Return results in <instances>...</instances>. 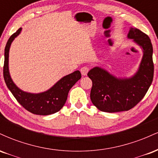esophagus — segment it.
<instances>
[{"label": "esophagus", "mask_w": 158, "mask_h": 158, "mask_svg": "<svg viewBox=\"0 0 158 158\" xmlns=\"http://www.w3.org/2000/svg\"><path fill=\"white\" fill-rule=\"evenodd\" d=\"M88 70H89V68H88V67H83V68H81V70H80L81 75L86 76L87 73H88Z\"/></svg>", "instance_id": "esophagus-1"}]
</instances>
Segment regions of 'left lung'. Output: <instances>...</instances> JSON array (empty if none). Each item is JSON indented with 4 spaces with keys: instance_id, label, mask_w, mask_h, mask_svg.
<instances>
[{
    "instance_id": "obj_1",
    "label": "left lung",
    "mask_w": 158,
    "mask_h": 158,
    "mask_svg": "<svg viewBox=\"0 0 158 158\" xmlns=\"http://www.w3.org/2000/svg\"><path fill=\"white\" fill-rule=\"evenodd\" d=\"M127 38L142 49L143 57L137 72L131 77H117L106 69L94 67L88 73L93 82L90 99L104 112L124 111L135 107L146 95L154 77L153 48L147 35L131 27Z\"/></svg>"
}]
</instances>
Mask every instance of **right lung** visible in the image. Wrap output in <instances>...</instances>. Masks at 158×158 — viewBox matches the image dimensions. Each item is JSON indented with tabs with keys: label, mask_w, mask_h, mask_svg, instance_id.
I'll list each match as a JSON object with an SVG mask.
<instances>
[{
	"label": "right lung",
	"mask_w": 158,
	"mask_h": 158,
	"mask_svg": "<svg viewBox=\"0 0 158 158\" xmlns=\"http://www.w3.org/2000/svg\"><path fill=\"white\" fill-rule=\"evenodd\" d=\"M21 30L22 28H20L11 35L5 47L3 78L7 88L18 102L28 111L37 115H50L56 113L61 110L66 102L70 88L81 79L80 71L76 70L73 73L65 76L50 89L41 93H29L20 89L11 78L9 70V53L12 42L21 33Z\"/></svg>",
	"instance_id": "add662e5"
}]
</instances>
